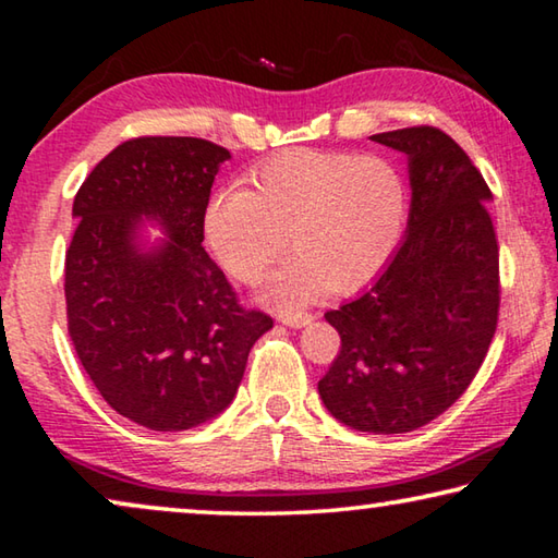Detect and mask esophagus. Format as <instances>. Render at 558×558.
<instances>
[{
	"label": "esophagus",
	"instance_id": "1",
	"mask_svg": "<svg viewBox=\"0 0 558 558\" xmlns=\"http://www.w3.org/2000/svg\"><path fill=\"white\" fill-rule=\"evenodd\" d=\"M278 317L282 325H290V327H305L313 323V315L310 313H280Z\"/></svg>",
	"mask_w": 558,
	"mask_h": 558
}]
</instances>
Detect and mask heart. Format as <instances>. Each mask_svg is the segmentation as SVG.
<instances>
[{
    "label": "heart",
    "instance_id": "heart-1",
    "mask_svg": "<svg viewBox=\"0 0 558 558\" xmlns=\"http://www.w3.org/2000/svg\"><path fill=\"white\" fill-rule=\"evenodd\" d=\"M251 189L223 186L204 206V241L233 280H266V300L298 307L325 292H354L379 278L409 223V179L386 155L298 147L263 159Z\"/></svg>",
    "mask_w": 558,
    "mask_h": 558
}]
</instances>
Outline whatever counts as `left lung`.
Listing matches in <instances>:
<instances>
[{"mask_svg":"<svg viewBox=\"0 0 558 558\" xmlns=\"http://www.w3.org/2000/svg\"><path fill=\"white\" fill-rule=\"evenodd\" d=\"M409 155V231L374 286L325 313L342 347L317 389L354 430L391 436L448 411L483 366L499 317L489 186L438 128L372 135Z\"/></svg>","mask_w":558,"mask_h":558,"instance_id":"8db88e82","label":"left lung"}]
</instances>
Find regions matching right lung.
I'll list each match as a JSON object with an SVG mask.
<instances>
[{"label": "right lung", "mask_w": 558, "mask_h": 558, "mask_svg": "<svg viewBox=\"0 0 558 558\" xmlns=\"http://www.w3.org/2000/svg\"><path fill=\"white\" fill-rule=\"evenodd\" d=\"M229 149L202 137H132L73 199L65 317L83 369L112 411L149 430H186L233 401L272 317L241 305L204 251V206ZM140 215L170 239L140 254Z\"/></svg>", "instance_id": "obj_1"}]
</instances>
